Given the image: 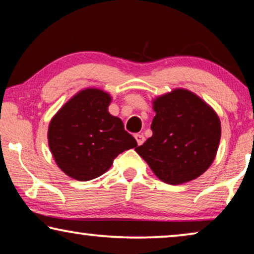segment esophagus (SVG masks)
<instances>
[{
    "instance_id": "obj_1",
    "label": "esophagus",
    "mask_w": 254,
    "mask_h": 254,
    "mask_svg": "<svg viewBox=\"0 0 254 254\" xmlns=\"http://www.w3.org/2000/svg\"><path fill=\"white\" fill-rule=\"evenodd\" d=\"M134 138H135V140H137V142H138V145L139 146H141L143 142H145V137H143L142 134H135L134 135Z\"/></svg>"
}]
</instances>
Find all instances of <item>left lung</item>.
<instances>
[{"label": "left lung", "instance_id": "8db88e82", "mask_svg": "<svg viewBox=\"0 0 254 254\" xmlns=\"http://www.w3.org/2000/svg\"><path fill=\"white\" fill-rule=\"evenodd\" d=\"M153 135L135 151L162 181L194 180L209 169L221 137L218 115L190 91L176 89L154 100Z\"/></svg>", "mask_w": 254, "mask_h": 254}]
</instances>
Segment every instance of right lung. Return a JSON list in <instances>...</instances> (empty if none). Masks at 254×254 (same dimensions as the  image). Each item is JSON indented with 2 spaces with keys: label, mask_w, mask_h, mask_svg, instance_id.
Masks as SVG:
<instances>
[{
  "label": "right lung",
  "mask_w": 254,
  "mask_h": 254,
  "mask_svg": "<svg viewBox=\"0 0 254 254\" xmlns=\"http://www.w3.org/2000/svg\"><path fill=\"white\" fill-rule=\"evenodd\" d=\"M111 100L99 89L82 90L51 120L49 147L56 163L73 179L100 177L117 155L138 145L122 121L109 114Z\"/></svg>",
  "instance_id": "right-lung-1"
}]
</instances>
